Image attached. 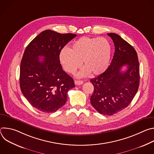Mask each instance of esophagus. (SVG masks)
Returning a JSON list of instances; mask_svg holds the SVG:
<instances>
[{
  "label": "esophagus",
  "mask_w": 154,
  "mask_h": 154,
  "mask_svg": "<svg viewBox=\"0 0 154 154\" xmlns=\"http://www.w3.org/2000/svg\"><path fill=\"white\" fill-rule=\"evenodd\" d=\"M74 82L76 85H80L83 83V82L82 80H75Z\"/></svg>",
  "instance_id": "1"
}]
</instances>
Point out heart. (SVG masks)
<instances>
[{
	"label": "heart",
	"mask_w": 154,
	"mask_h": 154,
	"mask_svg": "<svg viewBox=\"0 0 154 154\" xmlns=\"http://www.w3.org/2000/svg\"><path fill=\"white\" fill-rule=\"evenodd\" d=\"M112 54L111 45L105 38L83 36L75 41L68 49H63L60 60L66 71L74 74L81 66L85 67L79 76L90 73L98 75L108 68Z\"/></svg>",
	"instance_id": "1"
}]
</instances>
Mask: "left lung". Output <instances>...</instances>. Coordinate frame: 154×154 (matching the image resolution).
I'll list each match as a JSON object with an SVG mask.
<instances>
[{"mask_svg": "<svg viewBox=\"0 0 154 154\" xmlns=\"http://www.w3.org/2000/svg\"><path fill=\"white\" fill-rule=\"evenodd\" d=\"M114 42L115 52L110 65L102 74L90 80L94 90L92 106L100 114L112 115L126 108L137 93L140 64L135 49L116 33H107ZM126 65L127 69L121 71Z\"/></svg>", "mask_w": 154, "mask_h": 154, "instance_id": "obj_1", "label": "left lung"}]
</instances>
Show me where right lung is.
<instances>
[{
	"label": "right lung",
	"mask_w": 154,
	"mask_h": 154,
	"mask_svg": "<svg viewBox=\"0 0 154 154\" xmlns=\"http://www.w3.org/2000/svg\"><path fill=\"white\" fill-rule=\"evenodd\" d=\"M76 36L46 30L27 46L20 62V88L38 110L56 112L66 102L68 91L75 87L73 79L62 69L60 54ZM41 56L44 57L41 60Z\"/></svg>",
	"instance_id": "1"
}]
</instances>
